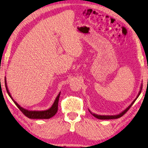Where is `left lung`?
<instances>
[{
	"mask_svg": "<svg viewBox=\"0 0 148 148\" xmlns=\"http://www.w3.org/2000/svg\"><path fill=\"white\" fill-rule=\"evenodd\" d=\"M142 88V84H141L140 89V91H139V92H138V95H137L136 97L133 100V101L131 103L130 105L128 106V107H127L125 110H123L122 112H120V114H116V115H98V114H97L92 113V112H91V111H90V110L88 109L89 112H90V113H91L92 114L93 116H94L95 118H97V119H99V120H111V119H117V118H120V117H121V116H122L126 112H127V110L129 109V108H130L131 107V106L133 105V103H134V102H135V101L137 99V98L138 97L140 94Z\"/></svg>",
	"mask_w": 148,
	"mask_h": 148,
	"instance_id": "8db88e82",
	"label": "left lung"
}]
</instances>
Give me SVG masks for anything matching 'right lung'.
Returning <instances> with one entry per match:
<instances>
[{
    "label": "right lung",
    "instance_id": "add662e5",
    "mask_svg": "<svg viewBox=\"0 0 148 148\" xmlns=\"http://www.w3.org/2000/svg\"><path fill=\"white\" fill-rule=\"evenodd\" d=\"M4 80H5V86H6V89L8 94L10 98H11L13 101H14L15 105H16L17 107L19 108V109L21 111V112L28 118H30V119H49V118L53 117V116H54L56 114L57 111H58V100H59L60 95V92L58 94V95H57V97H56L55 100H54L53 105H52L50 108H48V109L45 110H29L26 109V108H23L22 107H21V106L18 104V103L15 101L14 99H13L12 95H11V94H10V92H9L8 88L6 77H5Z\"/></svg>",
    "mask_w": 148,
    "mask_h": 148
}]
</instances>
